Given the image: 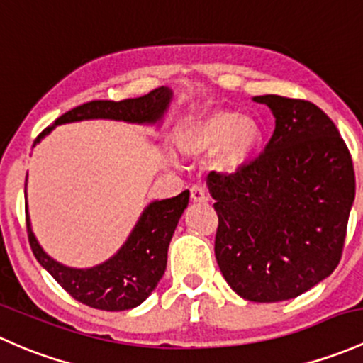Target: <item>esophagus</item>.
Here are the masks:
<instances>
[{"instance_id": "1", "label": "esophagus", "mask_w": 363, "mask_h": 363, "mask_svg": "<svg viewBox=\"0 0 363 363\" xmlns=\"http://www.w3.org/2000/svg\"><path fill=\"white\" fill-rule=\"evenodd\" d=\"M190 197H192L194 203H204L206 201V190L201 185H194L190 189Z\"/></svg>"}]
</instances>
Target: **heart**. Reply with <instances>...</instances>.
<instances>
[{
	"label": "heart",
	"instance_id": "1",
	"mask_svg": "<svg viewBox=\"0 0 363 363\" xmlns=\"http://www.w3.org/2000/svg\"><path fill=\"white\" fill-rule=\"evenodd\" d=\"M262 134L255 121L238 111H213L189 129L185 147L190 154L218 155V166L234 171L248 162L259 148Z\"/></svg>",
	"mask_w": 363,
	"mask_h": 363
}]
</instances>
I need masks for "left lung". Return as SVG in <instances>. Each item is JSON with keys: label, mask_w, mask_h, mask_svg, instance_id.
Wrapping results in <instances>:
<instances>
[{"label": "left lung", "mask_w": 363, "mask_h": 363, "mask_svg": "<svg viewBox=\"0 0 363 363\" xmlns=\"http://www.w3.org/2000/svg\"><path fill=\"white\" fill-rule=\"evenodd\" d=\"M276 118L257 159L209 173L218 229L215 257L239 297L279 302L308 292L337 267L354 201L353 160L316 104L257 96Z\"/></svg>", "instance_id": "1"}]
</instances>
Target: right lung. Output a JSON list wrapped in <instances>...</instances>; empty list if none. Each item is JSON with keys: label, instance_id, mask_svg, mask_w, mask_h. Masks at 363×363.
I'll use <instances>...</instances> for the list:
<instances>
[{"label": "right lung", "instance_id": "add662e5", "mask_svg": "<svg viewBox=\"0 0 363 363\" xmlns=\"http://www.w3.org/2000/svg\"><path fill=\"white\" fill-rule=\"evenodd\" d=\"M171 98L173 91L169 87H159L141 98L91 101L80 104L48 125L36 138L35 145L40 143L55 125L68 124V122L110 118V121H124L130 124H157L162 121ZM189 190H183L177 197L154 201L148 204L122 248L106 262L94 267H66L48 257L36 241L26 206L29 245L42 267L47 269L52 278L78 302L103 311H125L140 306L154 292L157 283L164 276L167 248L178 220L183 215V209L189 204Z\"/></svg>", "mask_w": 363, "mask_h": 363}]
</instances>
